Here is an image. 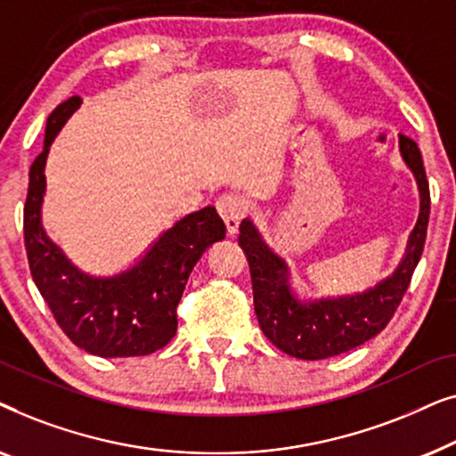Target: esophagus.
Returning a JSON list of instances; mask_svg holds the SVG:
<instances>
[{
  "mask_svg": "<svg viewBox=\"0 0 456 456\" xmlns=\"http://www.w3.org/2000/svg\"><path fill=\"white\" fill-rule=\"evenodd\" d=\"M217 214L222 216L224 224H226L228 236H234L239 232V224L242 220V201L236 195H224L220 201L216 203Z\"/></svg>",
  "mask_w": 456,
  "mask_h": 456,
  "instance_id": "1",
  "label": "esophagus"
}]
</instances>
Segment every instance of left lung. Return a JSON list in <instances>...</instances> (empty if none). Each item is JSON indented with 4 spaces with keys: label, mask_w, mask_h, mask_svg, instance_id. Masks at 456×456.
<instances>
[{
    "label": "left lung",
    "mask_w": 456,
    "mask_h": 456,
    "mask_svg": "<svg viewBox=\"0 0 456 456\" xmlns=\"http://www.w3.org/2000/svg\"><path fill=\"white\" fill-rule=\"evenodd\" d=\"M401 158L413 172L419 191V216L396 270L370 289L338 297L301 298L290 284V267L264 240L251 217L240 222L239 245L248 259L257 322L273 346L290 357L317 361L342 354L378 336L392 320L409 289L429 220V186L419 147L398 134Z\"/></svg>",
    "instance_id": "obj_1"
}]
</instances>
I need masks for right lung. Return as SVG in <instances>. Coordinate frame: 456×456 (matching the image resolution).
Instances as JSON below:
<instances>
[{"mask_svg": "<svg viewBox=\"0 0 456 456\" xmlns=\"http://www.w3.org/2000/svg\"><path fill=\"white\" fill-rule=\"evenodd\" d=\"M83 99L74 95L47 118L43 151L28 172L24 245L41 297L74 345L105 359L142 357L176 334V307L201 255L224 240L226 226L216 208L184 216L145 248L126 270L93 276L74 265L43 228L49 147Z\"/></svg>", "mask_w": 456, "mask_h": 456, "instance_id": "add662e5", "label": "right lung"}]
</instances>
